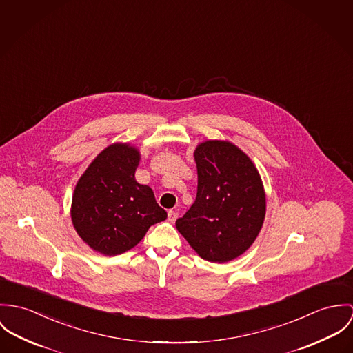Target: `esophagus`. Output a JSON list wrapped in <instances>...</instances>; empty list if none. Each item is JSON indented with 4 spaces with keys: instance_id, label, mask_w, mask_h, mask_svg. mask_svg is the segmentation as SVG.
Instances as JSON below:
<instances>
[{
    "instance_id": "1",
    "label": "esophagus",
    "mask_w": 353,
    "mask_h": 353,
    "mask_svg": "<svg viewBox=\"0 0 353 353\" xmlns=\"http://www.w3.org/2000/svg\"><path fill=\"white\" fill-rule=\"evenodd\" d=\"M177 216H179V212H177V211H173V210H169V211H168V221H169V222L174 223L176 219H177Z\"/></svg>"
}]
</instances>
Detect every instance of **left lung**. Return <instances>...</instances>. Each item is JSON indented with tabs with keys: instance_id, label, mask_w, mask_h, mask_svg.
I'll return each mask as SVG.
<instances>
[{
	"instance_id": "1",
	"label": "left lung",
	"mask_w": 353,
	"mask_h": 353,
	"mask_svg": "<svg viewBox=\"0 0 353 353\" xmlns=\"http://www.w3.org/2000/svg\"><path fill=\"white\" fill-rule=\"evenodd\" d=\"M195 161V203L176 228L201 259L226 263L249 249L261 230L263 183L253 162L229 142L199 145Z\"/></svg>"
}]
</instances>
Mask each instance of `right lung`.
I'll use <instances>...</instances> for the list:
<instances>
[{
	"mask_svg": "<svg viewBox=\"0 0 353 353\" xmlns=\"http://www.w3.org/2000/svg\"><path fill=\"white\" fill-rule=\"evenodd\" d=\"M138 163L137 149L112 145L89 165L74 190L73 225L92 249L105 256L130 250L168 216L153 190L137 183Z\"/></svg>",
	"mask_w": 353,
	"mask_h": 353,
	"instance_id": "add662e5",
	"label": "right lung"
}]
</instances>
